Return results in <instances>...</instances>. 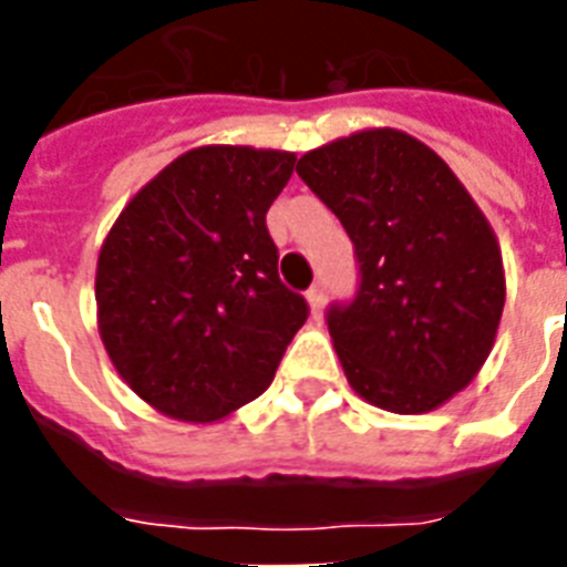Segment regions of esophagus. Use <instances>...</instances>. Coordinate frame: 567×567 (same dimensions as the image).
<instances>
[{"label": "esophagus", "mask_w": 567, "mask_h": 567, "mask_svg": "<svg viewBox=\"0 0 567 567\" xmlns=\"http://www.w3.org/2000/svg\"><path fill=\"white\" fill-rule=\"evenodd\" d=\"M306 297H309L311 315H315V318H320V311H323V306H327V285L315 282L309 288V293H306Z\"/></svg>", "instance_id": "34e87169"}]
</instances>
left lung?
Instances as JSON below:
<instances>
[{"label": "left lung", "mask_w": 567, "mask_h": 567, "mask_svg": "<svg viewBox=\"0 0 567 567\" xmlns=\"http://www.w3.org/2000/svg\"><path fill=\"white\" fill-rule=\"evenodd\" d=\"M297 173L353 240L359 288L327 323L355 394L396 414L447 403L492 353L506 300L483 212L430 146L394 128L311 150Z\"/></svg>", "instance_id": "8db88e82"}]
</instances>
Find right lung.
Returning a JSON list of instances; mask_svg holds the SVG:
<instances>
[{
  "label": "right lung",
  "mask_w": 567,
  "mask_h": 567,
  "mask_svg": "<svg viewBox=\"0 0 567 567\" xmlns=\"http://www.w3.org/2000/svg\"><path fill=\"white\" fill-rule=\"evenodd\" d=\"M293 162L249 146L190 150L102 244V344L126 385L176 421H220L256 400L309 318L306 297L279 279L265 220Z\"/></svg>",
  "instance_id": "add662e5"
}]
</instances>
